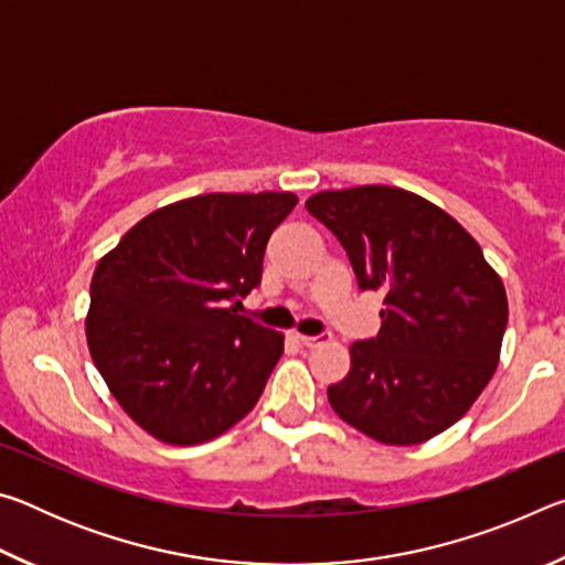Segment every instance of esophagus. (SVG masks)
Segmentation results:
<instances>
[{"mask_svg":"<svg viewBox=\"0 0 565 565\" xmlns=\"http://www.w3.org/2000/svg\"><path fill=\"white\" fill-rule=\"evenodd\" d=\"M296 341H299L306 349H317L323 341H327V337H306V333H296Z\"/></svg>","mask_w":565,"mask_h":565,"instance_id":"34e87169","label":"esophagus"}]
</instances>
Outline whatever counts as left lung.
I'll use <instances>...</instances> for the list:
<instances>
[{
	"label": "left lung",
	"mask_w": 565,
	"mask_h": 565,
	"mask_svg": "<svg viewBox=\"0 0 565 565\" xmlns=\"http://www.w3.org/2000/svg\"><path fill=\"white\" fill-rule=\"evenodd\" d=\"M306 212L347 248L361 289L384 291L379 337L351 343L331 408L379 444L444 434L499 366L509 321L501 276L451 214L414 191H319Z\"/></svg>",
	"instance_id": "8db88e82"
}]
</instances>
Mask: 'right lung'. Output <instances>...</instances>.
<instances>
[{"label":"right lung","instance_id":"add662e5","mask_svg":"<svg viewBox=\"0 0 565 565\" xmlns=\"http://www.w3.org/2000/svg\"><path fill=\"white\" fill-rule=\"evenodd\" d=\"M299 196L202 194L134 224L92 276L87 343L111 396L149 436L212 441L256 406L284 333L238 317L264 248Z\"/></svg>","mask_w":565,"mask_h":565}]
</instances>
